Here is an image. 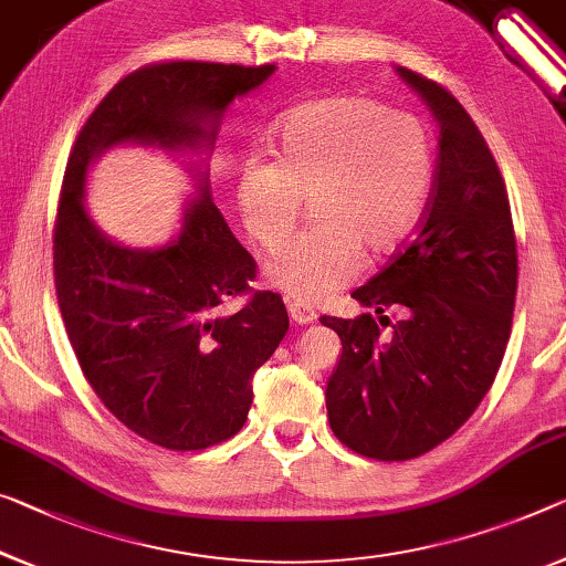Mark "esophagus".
Here are the masks:
<instances>
[{"mask_svg":"<svg viewBox=\"0 0 566 566\" xmlns=\"http://www.w3.org/2000/svg\"><path fill=\"white\" fill-rule=\"evenodd\" d=\"M289 316L293 324H298V326H306L316 321V313H313V308L303 306V303H298V301H289Z\"/></svg>","mask_w":566,"mask_h":566,"instance_id":"obj_1","label":"esophagus"}]
</instances>
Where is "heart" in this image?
I'll return each instance as SVG.
<instances>
[{
    "label": "heart",
    "instance_id": "b5f03b06",
    "mask_svg": "<svg viewBox=\"0 0 566 566\" xmlns=\"http://www.w3.org/2000/svg\"><path fill=\"white\" fill-rule=\"evenodd\" d=\"M273 154L242 167L238 205L248 232L275 250L311 199L313 228L265 265V281L291 301L332 298L354 281L361 253L395 255L420 228L434 142L412 113L367 95H326L277 120Z\"/></svg>",
    "mask_w": 566,
    "mask_h": 566
}]
</instances>
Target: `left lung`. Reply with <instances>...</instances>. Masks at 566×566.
Returning a JSON list of instances; mask_svg holds the SVG:
<instances>
[{"instance_id": "1", "label": "left lung", "mask_w": 566, "mask_h": 566, "mask_svg": "<svg viewBox=\"0 0 566 566\" xmlns=\"http://www.w3.org/2000/svg\"><path fill=\"white\" fill-rule=\"evenodd\" d=\"M440 124V156L420 228L352 298L371 313L324 316L342 338L326 387L346 448L410 460L446 442L489 395L514 318L518 255L501 169L468 111L440 83L399 67ZM399 310L381 337L374 312Z\"/></svg>"}]
</instances>
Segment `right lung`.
I'll return each instance as SVG.
<instances>
[{
    "label": "right lung",
    "instance_id": "right-lung-1",
    "mask_svg": "<svg viewBox=\"0 0 566 566\" xmlns=\"http://www.w3.org/2000/svg\"><path fill=\"white\" fill-rule=\"evenodd\" d=\"M275 65L164 60L113 85L77 134L60 189L52 271L77 364L108 412L167 450H205L242 430L253 374L289 332V311L255 291L258 263L217 210L207 179L179 238L161 250L108 240L83 210L85 171L124 142L164 149L212 146L222 111ZM247 303L232 317L224 297Z\"/></svg>",
    "mask_w": 566,
    "mask_h": 566
}]
</instances>
